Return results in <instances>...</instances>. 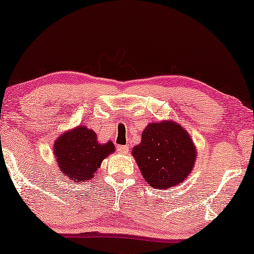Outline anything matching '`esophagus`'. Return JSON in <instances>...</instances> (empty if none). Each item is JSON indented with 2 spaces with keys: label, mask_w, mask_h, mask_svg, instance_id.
Returning a JSON list of instances; mask_svg holds the SVG:
<instances>
[{
  "label": "esophagus",
  "mask_w": 254,
  "mask_h": 254,
  "mask_svg": "<svg viewBox=\"0 0 254 254\" xmlns=\"http://www.w3.org/2000/svg\"><path fill=\"white\" fill-rule=\"evenodd\" d=\"M128 150H129V148H128L127 145H118V152H119V154L126 155L128 154Z\"/></svg>",
  "instance_id": "34e87169"
}]
</instances>
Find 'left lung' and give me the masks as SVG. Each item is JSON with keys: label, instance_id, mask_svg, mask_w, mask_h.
<instances>
[{"label": "left lung", "instance_id": "1", "mask_svg": "<svg viewBox=\"0 0 254 254\" xmlns=\"http://www.w3.org/2000/svg\"><path fill=\"white\" fill-rule=\"evenodd\" d=\"M131 155L149 185L168 190L182 184L192 171L196 148L185 128L173 120H162L147 125Z\"/></svg>", "mask_w": 254, "mask_h": 254}]
</instances>
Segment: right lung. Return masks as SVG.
Returning a JSON list of instances; mask_svg holds the SVG:
<instances>
[{
  "instance_id": "add662e5",
  "label": "right lung",
  "mask_w": 254,
  "mask_h": 254,
  "mask_svg": "<svg viewBox=\"0 0 254 254\" xmlns=\"http://www.w3.org/2000/svg\"><path fill=\"white\" fill-rule=\"evenodd\" d=\"M114 151L112 141L99 143L95 130L83 125L62 133L53 144L61 173L75 183L91 180L102 162Z\"/></svg>"
}]
</instances>
